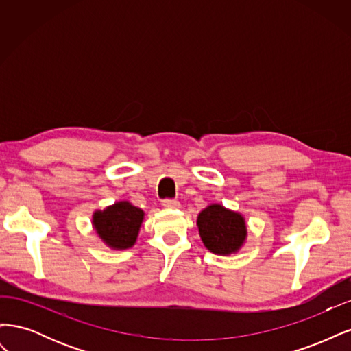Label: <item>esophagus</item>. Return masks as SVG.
I'll return each mask as SVG.
<instances>
[{
	"label": "esophagus",
	"instance_id": "34e87169",
	"mask_svg": "<svg viewBox=\"0 0 351 351\" xmlns=\"http://www.w3.org/2000/svg\"><path fill=\"white\" fill-rule=\"evenodd\" d=\"M162 205L165 208H173V209H177L180 206V202L177 199H164Z\"/></svg>",
	"mask_w": 351,
	"mask_h": 351
}]
</instances>
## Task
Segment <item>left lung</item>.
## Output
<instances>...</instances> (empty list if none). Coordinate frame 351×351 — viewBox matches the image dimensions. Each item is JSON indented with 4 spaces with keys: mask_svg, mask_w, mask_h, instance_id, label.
Masks as SVG:
<instances>
[{
    "mask_svg": "<svg viewBox=\"0 0 351 351\" xmlns=\"http://www.w3.org/2000/svg\"><path fill=\"white\" fill-rule=\"evenodd\" d=\"M197 227L205 247L215 254L237 252L247 234L244 218L221 205H209L202 210Z\"/></svg>",
    "mask_w": 351,
    "mask_h": 351,
    "instance_id": "1",
    "label": "left lung"
}]
</instances>
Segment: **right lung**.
Wrapping results in <instances>:
<instances>
[{"label":"right lung","instance_id":"right-lung-1","mask_svg":"<svg viewBox=\"0 0 351 351\" xmlns=\"http://www.w3.org/2000/svg\"><path fill=\"white\" fill-rule=\"evenodd\" d=\"M143 210L129 202H117L112 206L93 214V227L110 247L123 250L132 247L143 221Z\"/></svg>","mask_w":351,"mask_h":351}]
</instances>
